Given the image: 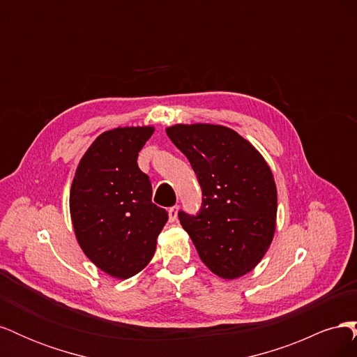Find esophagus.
<instances>
[{
    "label": "esophagus",
    "mask_w": 357,
    "mask_h": 357,
    "mask_svg": "<svg viewBox=\"0 0 357 357\" xmlns=\"http://www.w3.org/2000/svg\"><path fill=\"white\" fill-rule=\"evenodd\" d=\"M178 207L176 205V207H171V208H168V215H169V220L171 222H176L177 220V218H178Z\"/></svg>",
    "instance_id": "esophagus-1"
}]
</instances>
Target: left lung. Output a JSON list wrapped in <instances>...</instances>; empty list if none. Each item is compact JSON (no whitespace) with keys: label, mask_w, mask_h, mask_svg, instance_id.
Here are the masks:
<instances>
[{"label":"left lung","mask_w":357,"mask_h":357,"mask_svg":"<svg viewBox=\"0 0 357 357\" xmlns=\"http://www.w3.org/2000/svg\"><path fill=\"white\" fill-rule=\"evenodd\" d=\"M167 135L189 159L202 189L199 213H178L201 261L222 278L250 273L275 232L277 188L271 168L231 128L177 123L167 128Z\"/></svg>","instance_id":"1"}]
</instances>
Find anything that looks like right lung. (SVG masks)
Masks as SVG:
<instances>
[{"label": "right lung", "instance_id": "add662e5", "mask_svg": "<svg viewBox=\"0 0 357 357\" xmlns=\"http://www.w3.org/2000/svg\"><path fill=\"white\" fill-rule=\"evenodd\" d=\"M155 126L114 128L96 137L75 169L70 214L83 253L101 271L126 280L152 261L168 213L152 202L138 152Z\"/></svg>", "mask_w": 357, "mask_h": 357}]
</instances>
